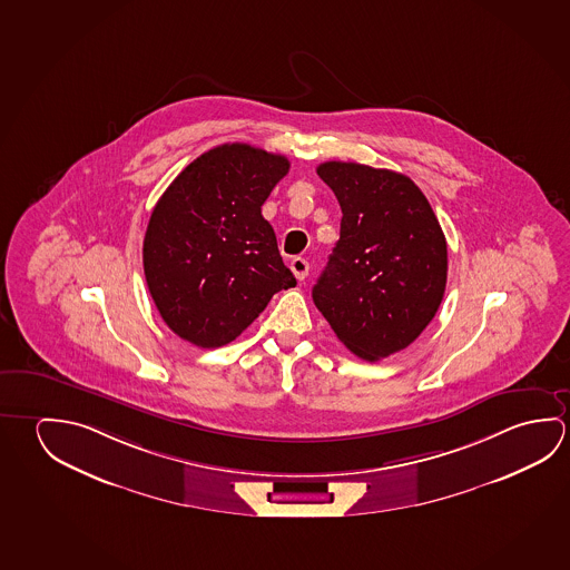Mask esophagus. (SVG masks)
Wrapping results in <instances>:
<instances>
[{"label":"esophagus","instance_id":"34e87169","mask_svg":"<svg viewBox=\"0 0 570 570\" xmlns=\"http://www.w3.org/2000/svg\"><path fill=\"white\" fill-rule=\"evenodd\" d=\"M289 268L294 272V276L302 282L308 276L309 264L306 258H299L298 256V258H294V261L289 262Z\"/></svg>","mask_w":570,"mask_h":570}]
</instances>
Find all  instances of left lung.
I'll return each instance as SVG.
<instances>
[{"mask_svg":"<svg viewBox=\"0 0 570 570\" xmlns=\"http://www.w3.org/2000/svg\"><path fill=\"white\" fill-rule=\"evenodd\" d=\"M317 175L344 216L312 298L350 352L377 362L415 342L435 316L448 284L445 234L402 173L330 160Z\"/></svg>","mask_w":570,"mask_h":570,"instance_id":"obj_1","label":"left lung"}]
</instances>
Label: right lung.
Instances as JSON below:
<instances>
[{"label": "right lung", "mask_w": 570, "mask_h": 570, "mask_svg": "<svg viewBox=\"0 0 570 570\" xmlns=\"http://www.w3.org/2000/svg\"><path fill=\"white\" fill-rule=\"evenodd\" d=\"M289 160L226 142L193 160L153 208L142 266L160 316L178 337L220 347L296 286L262 216Z\"/></svg>", "instance_id": "add662e5"}]
</instances>
